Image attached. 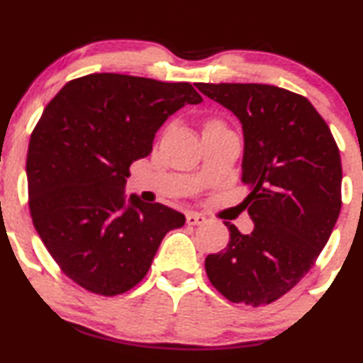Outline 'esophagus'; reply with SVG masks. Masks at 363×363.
Listing matches in <instances>:
<instances>
[{
  "label": "esophagus",
  "instance_id": "1",
  "mask_svg": "<svg viewBox=\"0 0 363 363\" xmlns=\"http://www.w3.org/2000/svg\"><path fill=\"white\" fill-rule=\"evenodd\" d=\"M186 223L187 225H204L206 223V216L199 215V213H189V215L186 216Z\"/></svg>",
  "mask_w": 363,
  "mask_h": 363
}]
</instances>
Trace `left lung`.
Segmentation results:
<instances>
[{
	"instance_id": "obj_1",
	"label": "left lung",
	"mask_w": 363,
	"mask_h": 363,
	"mask_svg": "<svg viewBox=\"0 0 363 363\" xmlns=\"http://www.w3.org/2000/svg\"><path fill=\"white\" fill-rule=\"evenodd\" d=\"M243 128V204L255 228L226 223L225 250L204 260L231 303L270 304L309 272L342 209V160L330 126L304 96L269 84H194Z\"/></svg>"
}]
</instances>
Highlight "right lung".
<instances>
[{
	"instance_id": "1",
	"label": "right lung",
	"mask_w": 363,
	"mask_h": 363,
	"mask_svg": "<svg viewBox=\"0 0 363 363\" xmlns=\"http://www.w3.org/2000/svg\"><path fill=\"white\" fill-rule=\"evenodd\" d=\"M201 101L189 82L101 72L69 81L47 104L28 143L30 215L77 286L99 296L130 291L165 235L186 223L160 203L126 201L123 189L164 121Z\"/></svg>"
}]
</instances>
